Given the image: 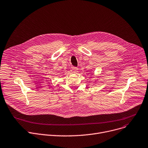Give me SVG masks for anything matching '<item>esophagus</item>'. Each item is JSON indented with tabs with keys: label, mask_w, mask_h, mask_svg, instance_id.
Masks as SVG:
<instances>
[{
	"label": "esophagus",
	"mask_w": 148,
	"mask_h": 148,
	"mask_svg": "<svg viewBox=\"0 0 148 148\" xmlns=\"http://www.w3.org/2000/svg\"><path fill=\"white\" fill-rule=\"evenodd\" d=\"M78 70V68H77V67H75V66L73 67V71L74 73H77Z\"/></svg>",
	"instance_id": "obj_1"
}]
</instances>
